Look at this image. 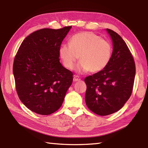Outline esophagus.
Wrapping results in <instances>:
<instances>
[{
  "label": "esophagus",
  "mask_w": 148,
  "mask_h": 148,
  "mask_svg": "<svg viewBox=\"0 0 148 148\" xmlns=\"http://www.w3.org/2000/svg\"><path fill=\"white\" fill-rule=\"evenodd\" d=\"M80 78L78 77L77 76H74V77H73V81L74 82H76V81H80Z\"/></svg>",
  "instance_id": "obj_1"
}]
</instances>
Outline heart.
<instances>
[{
    "instance_id": "b5f03b06",
    "label": "heart",
    "mask_w": 148,
    "mask_h": 148,
    "mask_svg": "<svg viewBox=\"0 0 148 148\" xmlns=\"http://www.w3.org/2000/svg\"><path fill=\"white\" fill-rule=\"evenodd\" d=\"M112 46L97 34L83 32L72 36L69 44H62L58 49L63 64L72 69L79 56L76 70L79 73H96L105 69L111 59Z\"/></svg>"
}]
</instances>
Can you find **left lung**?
<instances>
[{"instance_id":"obj_1","label":"left lung","mask_w":148,"mask_h":148,"mask_svg":"<svg viewBox=\"0 0 148 148\" xmlns=\"http://www.w3.org/2000/svg\"><path fill=\"white\" fill-rule=\"evenodd\" d=\"M112 42L111 59L102 71L85 77L88 108L100 116L121 109L132 92L136 65L127 44L121 36L107 29Z\"/></svg>"}]
</instances>
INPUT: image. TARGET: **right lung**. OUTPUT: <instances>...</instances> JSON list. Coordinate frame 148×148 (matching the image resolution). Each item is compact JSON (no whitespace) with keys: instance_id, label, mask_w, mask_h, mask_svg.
I'll use <instances>...</instances> for the list:
<instances>
[{"instance_id":"obj_1","label":"right lung","mask_w":148,"mask_h":148,"mask_svg":"<svg viewBox=\"0 0 148 148\" xmlns=\"http://www.w3.org/2000/svg\"><path fill=\"white\" fill-rule=\"evenodd\" d=\"M71 26L42 29L22 42L13 64L19 98L37 114H51L60 108L73 80L72 72L60 62L58 49Z\"/></svg>"}]
</instances>
